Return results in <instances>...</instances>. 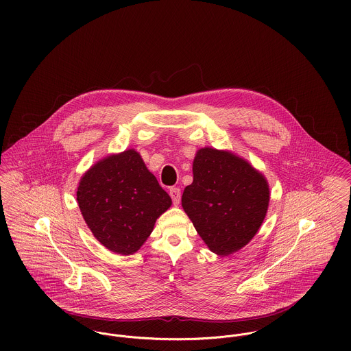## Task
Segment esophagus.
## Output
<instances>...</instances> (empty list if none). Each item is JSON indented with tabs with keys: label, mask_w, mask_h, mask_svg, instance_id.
I'll list each match as a JSON object with an SVG mask.
<instances>
[{
	"label": "esophagus",
	"mask_w": 351,
	"mask_h": 351,
	"mask_svg": "<svg viewBox=\"0 0 351 351\" xmlns=\"http://www.w3.org/2000/svg\"><path fill=\"white\" fill-rule=\"evenodd\" d=\"M169 193H170V197L173 200V204L178 205L180 201H181V191L178 188H170Z\"/></svg>",
	"instance_id": "obj_1"
}]
</instances>
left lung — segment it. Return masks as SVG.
I'll use <instances>...</instances> for the list:
<instances>
[{
	"label": "left lung",
	"mask_w": 351,
	"mask_h": 351,
	"mask_svg": "<svg viewBox=\"0 0 351 351\" xmlns=\"http://www.w3.org/2000/svg\"><path fill=\"white\" fill-rule=\"evenodd\" d=\"M270 200L265 176L232 151L204 147L193 159V182L182 208L208 249L227 256L245 247L262 226Z\"/></svg>",
	"instance_id": "1"
}]
</instances>
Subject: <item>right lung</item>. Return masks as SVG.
<instances>
[{
    "label": "right lung",
    "mask_w": 351,
    "mask_h": 351,
    "mask_svg": "<svg viewBox=\"0 0 351 351\" xmlns=\"http://www.w3.org/2000/svg\"><path fill=\"white\" fill-rule=\"evenodd\" d=\"M85 223L102 246L120 255L139 250L156 219L171 206L141 154H110L86 170L77 188Z\"/></svg>",
    "instance_id": "right-lung-1"
}]
</instances>
